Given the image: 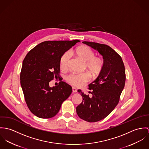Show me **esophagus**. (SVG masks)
<instances>
[{
	"instance_id": "1",
	"label": "esophagus",
	"mask_w": 149,
	"mask_h": 149,
	"mask_svg": "<svg viewBox=\"0 0 149 149\" xmlns=\"http://www.w3.org/2000/svg\"><path fill=\"white\" fill-rule=\"evenodd\" d=\"M72 92H73V93H76V92L77 91V88H75V87H72Z\"/></svg>"
}]
</instances>
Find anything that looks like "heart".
<instances>
[{
    "label": "heart",
    "mask_w": 149,
    "mask_h": 149,
    "mask_svg": "<svg viewBox=\"0 0 149 149\" xmlns=\"http://www.w3.org/2000/svg\"><path fill=\"white\" fill-rule=\"evenodd\" d=\"M79 59L84 62V68H86L93 78L97 77L102 72L104 62L99 57L95 56L93 51L88 47L82 46L76 48L72 52ZM69 60V54L64 53L61 57L59 66L62 70L66 69ZM90 80L89 75L87 72L81 74H71L67 78V81L70 84L76 86L81 87L85 83Z\"/></svg>",
    "instance_id": "1"
}]
</instances>
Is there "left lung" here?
<instances>
[{
    "label": "left lung",
    "mask_w": 149,
    "mask_h": 149,
    "mask_svg": "<svg viewBox=\"0 0 149 149\" xmlns=\"http://www.w3.org/2000/svg\"><path fill=\"white\" fill-rule=\"evenodd\" d=\"M82 43L98 51L103 58L102 72L88 84L92 97L78 90L83 99L76 108L78 116L87 122H95L109 116L118 104L126 81L125 68L120 55L110 46L86 41Z\"/></svg>",
    "instance_id": "left-lung-1"
}]
</instances>
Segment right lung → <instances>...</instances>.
<instances>
[{"mask_svg": "<svg viewBox=\"0 0 149 149\" xmlns=\"http://www.w3.org/2000/svg\"><path fill=\"white\" fill-rule=\"evenodd\" d=\"M79 40L45 41L30 50L24 58L20 72V84L27 105L35 116L50 118L57 114L72 87L65 82L51 87L54 78H60L61 56Z\"/></svg>", "mask_w": 149, "mask_h": 149, "instance_id": "add662e5", "label": "right lung"}]
</instances>
